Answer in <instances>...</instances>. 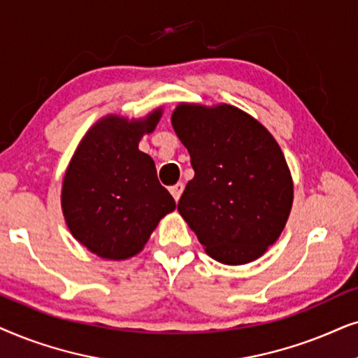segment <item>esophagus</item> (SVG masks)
I'll return each instance as SVG.
<instances>
[{
    "label": "esophagus",
    "mask_w": 358,
    "mask_h": 358,
    "mask_svg": "<svg viewBox=\"0 0 358 358\" xmlns=\"http://www.w3.org/2000/svg\"><path fill=\"white\" fill-rule=\"evenodd\" d=\"M183 188H185L183 183H176V185H173V187H170V193H171V196L175 198V201H178L180 196H182Z\"/></svg>",
    "instance_id": "34e87169"
}]
</instances>
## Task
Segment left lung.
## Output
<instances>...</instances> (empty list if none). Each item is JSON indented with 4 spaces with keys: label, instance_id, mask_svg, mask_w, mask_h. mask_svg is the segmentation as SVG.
<instances>
[{
    "label": "left lung",
    "instance_id": "8db88e82",
    "mask_svg": "<svg viewBox=\"0 0 358 358\" xmlns=\"http://www.w3.org/2000/svg\"><path fill=\"white\" fill-rule=\"evenodd\" d=\"M171 126L194 170L178 213L204 252L224 265L260 259L293 206L292 171L278 142L255 117L226 103H180Z\"/></svg>",
    "mask_w": 358,
    "mask_h": 358
}]
</instances>
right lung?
<instances>
[{
  "instance_id": "obj_1",
  "label": "right lung",
  "mask_w": 358,
  "mask_h": 358,
  "mask_svg": "<svg viewBox=\"0 0 358 358\" xmlns=\"http://www.w3.org/2000/svg\"><path fill=\"white\" fill-rule=\"evenodd\" d=\"M164 109L144 117L108 114L80 141L62 182L66 227L92 254L126 260L139 254L175 199L157 178L150 155L139 150Z\"/></svg>"
}]
</instances>
